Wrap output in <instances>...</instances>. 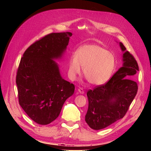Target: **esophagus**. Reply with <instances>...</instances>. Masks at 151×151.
I'll list each match as a JSON object with an SVG mask.
<instances>
[{"label": "esophagus", "mask_w": 151, "mask_h": 151, "mask_svg": "<svg viewBox=\"0 0 151 151\" xmlns=\"http://www.w3.org/2000/svg\"><path fill=\"white\" fill-rule=\"evenodd\" d=\"M78 91L79 92V93H81V94H84V93H85V92H84V90L82 88H79L78 89Z\"/></svg>", "instance_id": "1"}]
</instances>
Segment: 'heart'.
Here are the masks:
<instances>
[{
  "mask_svg": "<svg viewBox=\"0 0 151 151\" xmlns=\"http://www.w3.org/2000/svg\"><path fill=\"white\" fill-rule=\"evenodd\" d=\"M81 67L92 85H104L110 80L115 70V57L99 45H83L75 51V57L68 60V76L71 81H75L81 73Z\"/></svg>",
  "mask_w": 151,
  "mask_h": 151,
  "instance_id": "obj_1",
  "label": "heart"
}]
</instances>
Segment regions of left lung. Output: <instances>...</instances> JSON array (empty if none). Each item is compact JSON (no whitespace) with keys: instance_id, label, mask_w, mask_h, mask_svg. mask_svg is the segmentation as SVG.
I'll return each instance as SVG.
<instances>
[{"instance_id":"left-lung-1","label":"left lung","mask_w":151,"mask_h":151,"mask_svg":"<svg viewBox=\"0 0 151 151\" xmlns=\"http://www.w3.org/2000/svg\"><path fill=\"white\" fill-rule=\"evenodd\" d=\"M122 66L105 85L89 90L85 121L91 129L101 130L122 119L136 96L138 86L134 81L139 66L122 42Z\"/></svg>"}]
</instances>
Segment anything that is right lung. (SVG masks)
<instances>
[{
    "instance_id": "add662e5",
    "label": "right lung",
    "mask_w": 151,
    "mask_h": 151,
    "mask_svg": "<svg viewBox=\"0 0 151 151\" xmlns=\"http://www.w3.org/2000/svg\"><path fill=\"white\" fill-rule=\"evenodd\" d=\"M72 33H51L25 50L16 83L20 106L32 121L46 125L57 118L75 86L61 76L55 60L63 58Z\"/></svg>"
}]
</instances>
